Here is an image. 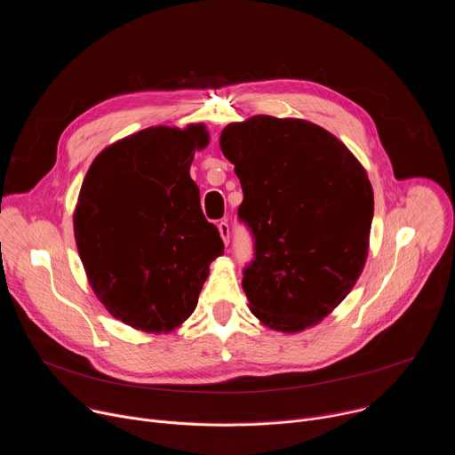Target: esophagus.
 Masks as SVG:
<instances>
[{
	"mask_svg": "<svg viewBox=\"0 0 455 455\" xmlns=\"http://www.w3.org/2000/svg\"><path fill=\"white\" fill-rule=\"evenodd\" d=\"M218 230H220V235H221L223 243L228 244V241H230V227H228V223H227V221H221V223L218 225Z\"/></svg>",
	"mask_w": 455,
	"mask_h": 455,
	"instance_id": "34e87169",
	"label": "esophagus"
}]
</instances>
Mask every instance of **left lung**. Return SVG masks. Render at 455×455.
<instances>
[{
	"label": "left lung",
	"instance_id": "1",
	"mask_svg": "<svg viewBox=\"0 0 455 455\" xmlns=\"http://www.w3.org/2000/svg\"><path fill=\"white\" fill-rule=\"evenodd\" d=\"M220 146L241 181L239 218L255 237L243 277L250 311L288 335L316 326L367 261V171L333 133L302 118L253 115L228 124Z\"/></svg>",
	"mask_w": 455,
	"mask_h": 455
}]
</instances>
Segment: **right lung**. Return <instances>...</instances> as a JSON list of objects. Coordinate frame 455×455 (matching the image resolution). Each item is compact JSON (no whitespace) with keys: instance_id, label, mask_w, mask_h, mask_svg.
<instances>
[{"instance_id":"add662e5","label":"right lung","mask_w":455,"mask_h":455,"mask_svg":"<svg viewBox=\"0 0 455 455\" xmlns=\"http://www.w3.org/2000/svg\"><path fill=\"white\" fill-rule=\"evenodd\" d=\"M205 124L151 125L104 148L92 162L74 211L88 283L127 326L171 333L196 309L209 267L223 255L190 178L209 146Z\"/></svg>"}]
</instances>
